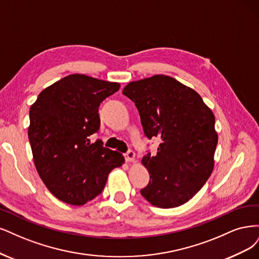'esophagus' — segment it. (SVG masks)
Masks as SVG:
<instances>
[{"instance_id": "1", "label": "esophagus", "mask_w": 259, "mask_h": 259, "mask_svg": "<svg viewBox=\"0 0 259 259\" xmlns=\"http://www.w3.org/2000/svg\"><path fill=\"white\" fill-rule=\"evenodd\" d=\"M135 157H136V154L133 151H128L126 154H124V159H126V161H133L135 160Z\"/></svg>"}]
</instances>
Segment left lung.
I'll return each instance as SVG.
<instances>
[{
	"label": "left lung",
	"instance_id": "8db88e82",
	"mask_svg": "<svg viewBox=\"0 0 259 259\" xmlns=\"http://www.w3.org/2000/svg\"><path fill=\"white\" fill-rule=\"evenodd\" d=\"M122 94L135 102L145 136L161 141L156 155L142 159L149 182L141 195L162 208L186 203L214 168L213 112L194 89L166 75L131 81Z\"/></svg>",
	"mask_w": 259,
	"mask_h": 259
}]
</instances>
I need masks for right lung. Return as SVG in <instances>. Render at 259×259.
I'll return each instance as SVG.
<instances>
[{
  "label": "right lung",
  "instance_id": "obj_1",
  "mask_svg": "<svg viewBox=\"0 0 259 259\" xmlns=\"http://www.w3.org/2000/svg\"><path fill=\"white\" fill-rule=\"evenodd\" d=\"M111 82L72 74L45 88L30 108L28 137L41 181L61 201L82 205L102 193L113 169L123 156L91 143L100 129L99 106L118 91Z\"/></svg>",
  "mask_w": 259,
  "mask_h": 259
}]
</instances>
